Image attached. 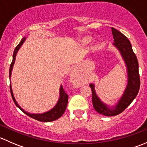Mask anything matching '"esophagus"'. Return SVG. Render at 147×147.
I'll return each mask as SVG.
<instances>
[{"label": "esophagus", "instance_id": "1", "mask_svg": "<svg viewBox=\"0 0 147 147\" xmlns=\"http://www.w3.org/2000/svg\"><path fill=\"white\" fill-rule=\"evenodd\" d=\"M71 81H72V83H74L75 84L79 82L78 79V74H77V72L75 71H73L72 72V74H71Z\"/></svg>", "mask_w": 147, "mask_h": 147}]
</instances>
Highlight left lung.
Wrapping results in <instances>:
<instances>
[{"instance_id": "1", "label": "left lung", "mask_w": 147, "mask_h": 147, "mask_svg": "<svg viewBox=\"0 0 147 147\" xmlns=\"http://www.w3.org/2000/svg\"><path fill=\"white\" fill-rule=\"evenodd\" d=\"M114 38L113 45L121 53L127 69V85L122 96L117 103L113 107H109L103 103L97 95L94 84H90L92 90V104L94 109L98 113L105 116H115L121 113L137 97L140 87L139 64L137 56L133 52L130 41L121 32L112 28Z\"/></svg>"}]
</instances>
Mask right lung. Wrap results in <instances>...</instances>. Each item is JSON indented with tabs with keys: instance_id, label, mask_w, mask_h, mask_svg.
<instances>
[{
	"instance_id": "right-lung-1",
	"label": "right lung",
	"mask_w": 147,
	"mask_h": 147,
	"mask_svg": "<svg viewBox=\"0 0 147 147\" xmlns=\"http://www.w3.org/2000/svg\"><path fill=\"white\" fill-rule=\"evenodd\" d=\"M26 40V38H23L21 40V41L20 42V43L18 44V45L16 47L14 50V53L13 55V61H12L11 64L10 66V69H9V78L10 80L11 78V73L12 70H13V65H14L15 60H16V55H17L18 51L20 49V47H21V45H23V43L24 42V41ZM10 93H11L12 98H13V102L16 104V106L23 112L26 115H27L28 116L30 117L31 118H33V119L38 120L40 121H43V122H47V121H53L55 120L59 119L62 115L64 114L65 109H66L67 105V102H68V95L67 94V93L65 92V90H63V86H60V97H59V100L57 101V104H56L55 106L52 109H50V111H47V112H45V113L42 114H31L29 112H26L24 109H22L20 107V105L18 104V102H16V99H15L14 95H13V90H12L11 87V82H10Z\"/></svg>"
}]
</instances>
